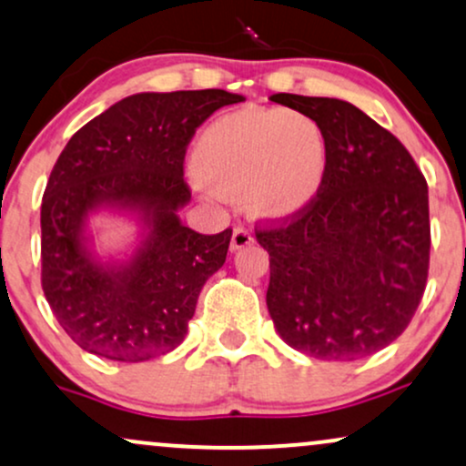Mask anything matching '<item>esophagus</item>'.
I'll return each instance as SVG.
<instances>
[{
    "mask_svg": "<svg viewBox=\"0 0 466 466\" xmlns=\"http://www.w3.org/2000/svg\"><path fill=\"white\" fill-rule=\"evenodd\" d=\"M251 243H254V237H251L248 229H245V228H234L232 243H229V248H232V251H240V249L249 248Z\"/></svg>",
    "mask_w": 466,
    "mask_h": 466,
    "instance_id": "34e87169",
    "label": "esophagus"
}]
</instances>
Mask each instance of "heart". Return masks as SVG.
<instances>
[{
    "label": "heart",
    "mask_w": 466,
    "mask_h": 466,
    "mask_svg": "<svg viewBox=\"0 0 466 466\" xmlns=\"http://www.w3.org/2000/svg\"><path fill=\"white\" fill-rule=\"evenodd\" d=\"M193 169L221 195L243 193L260 221H289L306 212L328 177V143L301 112L248 106L218 116L199 134Z\"/></svg>",
    "instance_id": "b5f03b06"
}]
</instances>
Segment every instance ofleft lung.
<instances>
[{
	"label": "left lung",
	"instance_id": "left-lung-1",
	"mask_svg": "<svg viewBox=\"0 0 466 466\" xmlns=\"http://www.w3.org/2000/svg\"><path fill=\"white\" fill-rule=\"evenodd\" d=\"M328 143L319 199L289 226L258 229L271 256L267 308L282 340L350 362L408 328L430 265L428 182L397 138L354 104L276 93Z\"/></svg>",
	"mask_w": 466,
	"mask_h": 466
}]
</instances>
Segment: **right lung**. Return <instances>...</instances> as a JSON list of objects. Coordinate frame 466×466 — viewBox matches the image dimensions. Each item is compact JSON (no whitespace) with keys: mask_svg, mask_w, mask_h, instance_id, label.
<instances>
[{"mask_svg":"<svg viewBox=\"0 0 466 466\" xmlns=\"http://www.w3.org/2000/svg\"><path fill=\"white\" fill-rule=\"evenodd\" d=\"M243 99L221 88L130 95L58 156L41 206V279L60 328L84 351L143 362L184 340L232 238V229L206 237L179 218L190 201L184 154L212 112ZM104 211L137 226L121 257L94 248L90 218Z\"/></svg>","mask_w":466,"mask_h":466,"instance_id":"add662e5","label":"right lung"}]
</instances>
